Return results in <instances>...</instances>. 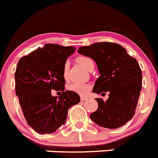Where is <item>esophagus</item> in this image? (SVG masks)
<instances>
[{
    "mask_svg": "<svg viewBox=\"0 0 158 158\" xmlns=\"http://www.w3.org/2000/svg\"><path fill=\"white\" fill-rule=\"evenodd\" d=\"M87 100L88 98H86V97H84V96H81V101H85V100Z\"/></svg>",
    "mask_w": 158,
    "mask_h": 158,
    "instance_id": "1",
    "label": "esophagus"
}]
</instances>
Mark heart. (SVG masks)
<instances>
[{
	"label": "heart",
	"instance_id": "obj_1",
	"mask_svg": "<svg viewBox=\"0 0 158 158\" xmlns=\"http://www.w3.org/2000/svg\"><path fill=\"white\" fill-rule=\"evenodd\" d=\"M77 62H79L82 67H84L85 69L89 70L90 69V67L93 65H94L93 61L90 58L88 57H78ZM68 69H69V63L65 62L63 66V71H62V75L65 79H66L67 76H68ZM91 85L87 83H72L68 86V89L69 91L75 93L81 96H85L89 93V92L91 90Z\"/></svg>",
	"mask_w": 158,
	"mask_h": 158
}]
</instances>
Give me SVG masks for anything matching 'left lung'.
Segmentation results:
<instances>
[{"label":"left lung","instance_id":"1","mask_svg":"<svg viewBox=\"0 0 158 158\" xmlns=\"http://www.w3.org/2000/svg\"><path fill=\"white\" fill-rule=\"evenodd\" d=\"M77 52L95 61L100 77L93 92H109L104 101L96 98L98 109L90 118L102 127L116 129L134 116L142 90V71L135 58L117 43L103 42L79 47Z\"/></svg>","mask_w":158,"mask_h":158}]
</instances>
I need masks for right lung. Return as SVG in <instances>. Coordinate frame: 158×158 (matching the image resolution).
Masks as SVG:
<instances>
[{
    "mask_svg": "<svg viewBox=\"0 0 158 158\" xmlns=\"http://www.w3.org/2000/svg\"><path fill=\"white\" fill-rule=\"evenodd\" d=\"M73 47L47 43L19 59L15 73L16 94L29 126L39 134H51L65 124L69 107L79 95L65 90L64 64L74 53ZM53 89L63 92L58 98Z\"/></svg>",
    "mask_w": 158,
    "mask_h": 158,
    "instance_id": "add662e5",
    "label": "right lung"
}]
</instances>
